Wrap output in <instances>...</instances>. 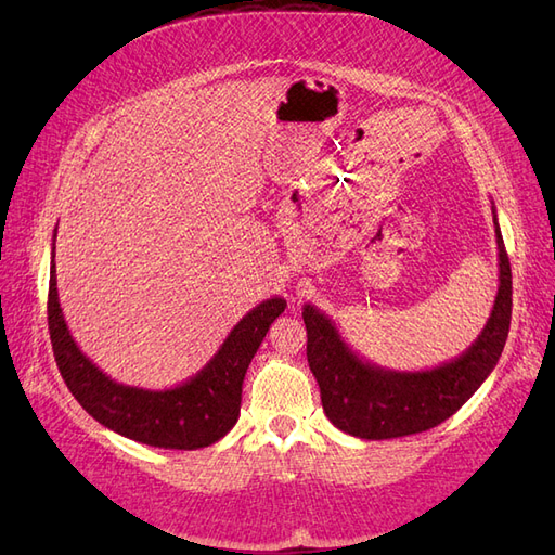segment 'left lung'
Masks as SVG:
<instances>
[{
    "instance_id": "left-lung-1",
    "label": "left lung",
    "mask_w": 555,
    "mask_h": 555,
    "mask_svg": "<svg viewBox=\"0 0 555 555\" xmlns=\"http://www.w3.org/2000/svg\"><path fill=\"white\" fill-rule=\"evenodd\" d=\"M500 287L489 322L459 359L422 373H396L357 357L314 306L304 308L308 363L333 426L361 440L424 433L456 414L505 349L512 322V268L495 220Z\"/></svg>"
}]
</instances>
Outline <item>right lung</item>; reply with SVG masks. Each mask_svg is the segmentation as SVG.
Segmentation results:
<instances>
[{
	"instance_id": "add662e5",
	"label": "right lung",
	"mask_w": 555,
	"mask_h": 555,
	"mask_svg": "<svg viewBox=\"0 0 555 555\" xmlns=\"http://www.w3.org/2000/svg\"><path fill=\"white\" fill-rule=\"evenodd\" d=\"M284 308V298L263 300L233 326L204 371L176 389L147 391L113 382L78 349L60 308L55 255L50 261L48 331L64 384L99 424L159 449L210 447L233 428L241 414L247 367Z\"/></svg>"
}]
</instances>
